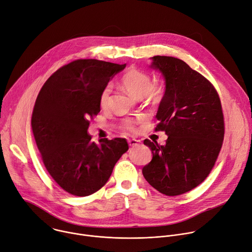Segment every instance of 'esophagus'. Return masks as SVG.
<instances>
[{"label": "esophagus", "instance_id": "34e87169", "mask_svg": "<svg viewBox=\"0 0 252 252\" xmlns=\"http://www.w3.org/2000/svg\"><path fill=\"white\" fill-rule=\"evenodd\" d=\"M138 143H139V140H137V139H134V138L128 139V145L130 147H136V146H138Z\"/></svg>", "mask_w": 252, "mask_h": 252}]
</instances>
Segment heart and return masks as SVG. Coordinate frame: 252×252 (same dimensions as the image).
I'll list each match as a JSON object with an SVG mask.
<instances>
[{"instance_id": "b5f03b06", "label": "heart", "mask_w": 252, "mask_h": 252, "mask_svg": "<svg viewBox=\"0 0 252 252\" xmlns=\"http://www.w3.org/2000/svg\"><path fill=\"white\" fill-rule=\"evenodd\" d=\"M121 83L123 87L135 98H142L148 96L152 101H158L163 94V86H153V79L151 75L141 69H129L122 77ZM112 94V87L106 86L102 89L99 94V105L101 109H106L110 104ZM124 127L128 131H134V122L132 120H126L124 123Z\"/></svg>"}]
</instances>
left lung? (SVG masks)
I'll return each mask as SVG.
<instances>
[{"mask_svg":"<svg viewBox=\"0 0 252 252\" xmlns=\"http://www.w3.org/2000/svg\"><path fill=\"white\" fill-rule=\"evenodd\" d=\"M151 59V67L165 84L156 130L168 137L164 146L143 141L153 158L142 174L157 190L174 196L196 188L212 169L223 141V114L214 87L187 63L165 56Z\"/></svg>","mask_w":252,"mask_h":252,"instance_id":"left-lung-1","label":"left lung"}]
</instances>
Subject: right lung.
Here are the masks:
<instances>
[{"instance_id":"1","label":"right lung","mask_w":252,"mask_h":252,"mask_svg":"<svg viewBox=\"0 0 252 252\" xmlns=\"http://www.w3.org/2000/svg\"><path fill=\"white\" fill-rule=\"evenodd\" d=\"M97 60H77L54 73L41 89L32 129L43 162L66 192L87 196L100 189L128 150L126 138L92 141L90 119L100 112L99 94L126 67Z\"/></svg>"}]
</instances>
